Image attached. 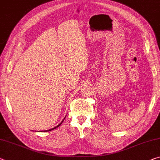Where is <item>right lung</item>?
I'll return each mask as SVG.
<instances>
[{"label":"right lung","instance_id":"add662e5","mask_svg":"<svg viewBox=\"0 0 160 160\" xmlns=\"http://www.w3.org/2000/svg\"><path fill=\"white\" fill-rule=\"evenodd\" d=\"M64 120H65V118H64ZM64 120H63L62 122H60V124H59V125H58V126H56V127H55V128H52V129H50V130H46V131H51V130H54V129H55V128H58V127H59L60 125H61V124L62 123V122L63 121H64ZM42 132H45V131H42Z\"/></svg>","mask_w":160,"mask_h":160}]
</instances>
